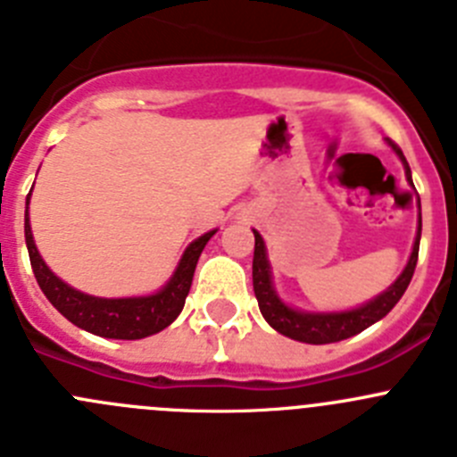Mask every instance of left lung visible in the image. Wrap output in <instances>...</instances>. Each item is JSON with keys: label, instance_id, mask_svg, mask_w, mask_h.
<instances>
[{"label": "left lung", "instance_id": "8db88e82", "mask_svg": "<svg viewBox=\"0 0 457 457\" xmlns=\"http://www.w3.org/2000/svg\"><path fill=\"white\" fill-rule=\"evenodd\" d=\"M392 149H395L396 156H399L401 162H403L405 179H408V183L412 186V174H410V167H408V161H405L403 152H401L396 145H392ZM253 236H256V246H253V292H256L258 308H261L267 324H270L274 330H278L280 335L292 337V340L296 342H305V345H330V342H340V340H346V337H353V335L362 333V330L370 328L371 324L383 320V317L387 315L396 303H399L403 292L408 290L410 280H412L414 267H417V258H420L421 212H420V226H417V237H414V245H412V253H410L408 265H405V270L401 271L399 278H396L387 290L380 292L376 299L358 305V308H353V311H342V312H303L292 308V305H287L286 301L276 295L274 283H271V267H270V261H267L265 242H262L261 233L258 231H253Z\"/></svg>", "mask_w": 457, "mask_h": 457}]
</instances>
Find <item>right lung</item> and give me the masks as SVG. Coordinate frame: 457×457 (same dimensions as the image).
Here are the masks:
<instances>
[{"label": "right lung", "instance_id": "obj_1", "mask_svg": "<svg viewBox=\"0 0 457 457\" xmlns=\"http://www.w3.org/2000/svg\"><path fill=\"white\" fill-rule=\"evenodd\" d=\"M29 199H31V192L27 195V212H24V237H27L29 261H31L33 274H36L40 290L45 292L49 303L65 320H70L74 326L87 330V333L99 335V337L142 340V337H149L154 333H161L162 328H167L171 321L181 315L186 296L192 286L196 261H199L204 246L208 245V240L217 231H208L196 237L181 256L177 271L167 280V286H162L154 295L127 296V299H102V296H92L86 295V292L74 290L45 265L43 256L37 253L36 242H33L31 224H29Z\"/></svg>", "mask_w": 457, "mask_h": 457}]
</instances>
